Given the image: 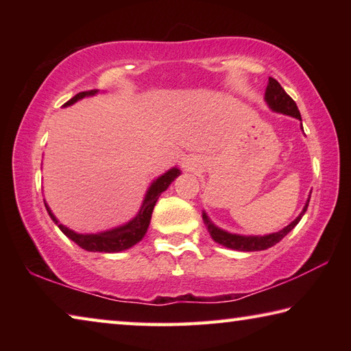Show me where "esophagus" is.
I'll return each mask as SVG.
<instances>
[{
  "label": "esophagus",
  "instance_id": "esophagus-1",
  "mask_svg": "<svg viewBox=\"0 0 351 351\" xmlns=\"http://www.w3.org/2000/svg\"><path fill=\"white\" fill-rule=\"evenodd\" d=\"M182 165H184V169L186 170H193L195 167H197V164H195V161H192V159H184L182 161Z\"/></svg>",
  "mask_w": 351,
  "mask_h": 351
}]
</instances>
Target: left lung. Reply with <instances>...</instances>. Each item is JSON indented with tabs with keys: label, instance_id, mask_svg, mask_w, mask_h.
<instances>
[{
	"label": "left lung",
	"instance_id": "left-lung-1",
	"mask_svg": "<svg viewBox=\"0 0 351 351\" xmlns=\"http://www.w3.org/2000/svg\"><path fill=\"white\" fill-rule=\"evenodd\" d=\"M265 102L268 104L269 108L274 112H280V114H287V116L295 117V119H299V121H302L300 111H299V108H297L294 100L291 99L287 93H285V90L280 86V83H278L276 79H272V77H269L268 86H266ZM308 203H310V197H308L304 209H302L299 217H297L294 221H291L288 226H285V228L282 230H278V232H272V234H266V235L230 234V232H228V230H224L213 224L204 210H203V221L206 224L207 230H209V234L213 239V241L218 243V245L229 247V249H234V251H243V252L265 251V249L277 245V243L280 241L285 235H288L291 230H293L295 226L299 224L302 217L305 215V212L308 209Z\"/></svg>",
	"mask_w": 351,
	"mask_h": 351
}]
</instances>
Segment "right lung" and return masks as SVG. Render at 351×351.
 Instances as JSON below:
<instances>
[{
  "label": "right lung",
  "mask_w": 351,
  "mask_h": 351,
  "mask_svg": "<svg viewBox=\"0 0 351 351\" xmlns=\"http://www.w3.org/2000/svg\"><path fill=\"white\" fill-rule=\"evenodd\" d=\"M97 93H99V90L79 93V94H75L73 99L68 100V102L63 106L73 105L77 102V100H82L85 97L96 96ZM180 175H181L180 169L171 167L161 176H158L156 180L150 184V187L147 189L144 201H142V206H141L139 212L136 213V217L130 219V221L125 224L117 226V228H112L108 230H102V232H96V234L74 232L73 229L66 228V226L58 221L54 213H52V210L49 209V206H47L46 203H45V206H46L47 213H49V217L52 218V221L58 226V229H60L69 240H73L77 246L85 249V251L106 252V254L127 251V249L133 247L136 243H139L142 239H144L148 226H150L152 213H153L154 204H156L158 198L161 197V193L165 192L170 184L173 182Z\"/></svg>",
  "instance_id": "add662e5"
}]
</instances>
